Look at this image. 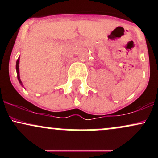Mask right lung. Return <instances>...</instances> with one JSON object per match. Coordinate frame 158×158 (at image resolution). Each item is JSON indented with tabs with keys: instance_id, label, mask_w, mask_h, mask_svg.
Returning a JSON list of instances; mask_svg holds the SVG:
<instances>
[{
	"instance_id": "right-lung-1",
	"label": "right lung",
	"mask_w": 158,
	"mask_h": 158,
	"mask_svg": "<svg viewBox=\"0 0 158 158\" xmlns=\"http://www.w3.org/2000/svg\"><path fill=\"white\" fill-rule=\"evenodd\" d=\"M16 72H17V77H18V79H19V83L22 85V82H21V79H20V75H19V58L18 59L17 61H16Z\"/></svg>"
}]
</instances>
